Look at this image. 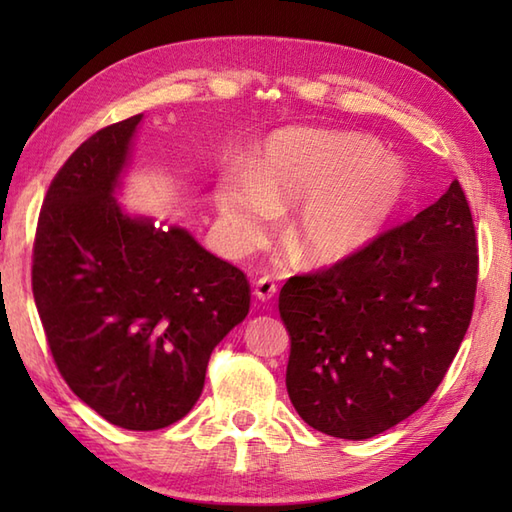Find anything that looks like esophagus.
I'll list each match as a JSON object with an SVG mask.
<instances>
[{
	"instance_id": "1",
	"label": "esophagus",
	"mask_w": 512,
	"mask_h": 512,
	"mask_svg": "<svg viewBox=\"0 0 512 512\" xmlns=\"http://www.w3.org/2000/svg\"><path fill=\"white\" fill-rule=\"evenodd\" d=\"M277 295V281L273 277H259L255 281V297L262 301H270Z\"/></svg>"
}]
</instances>
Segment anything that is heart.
Listing matches in <instances>:
<instances>
[{"instance_id": "1", "label": "heart", "mask_w": 512, "mask_h": 512, "mask_svg": "<svg viewBox=\"0 0 512 512\" xmlns=\"http://www.w3.org/2000/svg\"><path fill=\"white\" fill-rule=\"evenodd\" d=\"M409 193V171L374 138L288 129L268 140L255 169L228 171L215 202L226 242L244 253L266 235L277 204L310 198L290 239L310 264H332L383 233Z\"/></svg>"}]
</instances>
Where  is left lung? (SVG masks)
Here are the masks:
<instances>
[{"label":"left lung","mask_w":512,"mask_h":512,"mask_svg":"<svg viewBox=\"0 0 512 512\" xmlns=\"http://www.w3.org/2000/svg\"><path fill=\"white\" fill-rule=\"evenodd\" d=\"M477 237L458 180L358 253L290 277L288 396L312 429L367 440L409 418L449 372L473 317Z\"/></svg>","instance_id":"obj_1"}]
</instances>
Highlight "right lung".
Instances as JSON below:
<instances>
[{
    "label": "right lung",
    "instance_id": "1",
    "mask_svg": "<svg viewBox=\"0 0 512 512\" xmlns=\"http://www.w3.org/2000/svg\"><path fill=\"white\" fill-rule=\"evenodd\" d=\"M140 114L92 134L52 178L32 244V295L65 383L107 422L156 431L200 398L211 352L250 306L237 266L184 228L114 200Z\"/></svg>",
    "mask_w": 512,
    "mask_h": 512
}]
</instances>
